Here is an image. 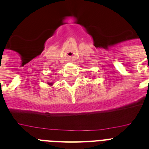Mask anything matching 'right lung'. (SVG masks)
Returning <instances> with one entry per match:
<instances>
[{
    "instance_id": "right-lung-1",
    "label": "right lung",
    "mask_w": 149,
    "mask_h": 149,
    "mask_svg": "<svg viewBox=\"0 0 149 149\" xmlns=\"http://www.w3.org/2000/svg\"><path fill=\"white\" fill-rule=\"evenodd\" d=\"M48 84H49V85H50V86L53 85V83H48Z\"/></svg>"
}]
</instances>
